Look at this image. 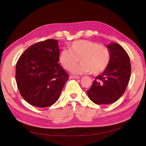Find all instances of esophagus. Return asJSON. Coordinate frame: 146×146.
<instances>
[{"instance_id":"1","label":"esophagus","mask_w":146,"mask_h":146,"mask_svg":"<svg viewBox=\"0 0 146 146\" xmlns=\"http://www.w3.org/2000/svg\"><path fill=\"white\" fill-rule=\"evenodd\" d=\"M80 77L78 76V75H71L70 76V79H79Z\"/></svg>"}]
</instances>
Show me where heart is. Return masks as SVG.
I'll use <instances>...</instances> for the list:
<instances>
[{
	"instance_id": "heart-1",
	"label": "heart",
	"mask_w": 146,
	"mask_h": 146,
	"mask_svg": "<svg viewBox=\"0 0 146 146\" xmlns=\"http://www.w3.org/2000/svg\"><path fill=\"white\" fill-rule=\"evenodd\" d=\"M69 50H63L59 55L60 63L67 71H71L79 60L81 63L75 68L76 73L91 71L99 74L108 67L111 59L110 50L107 46L88 40H75Z\"/></svg>"
}]
</instances>
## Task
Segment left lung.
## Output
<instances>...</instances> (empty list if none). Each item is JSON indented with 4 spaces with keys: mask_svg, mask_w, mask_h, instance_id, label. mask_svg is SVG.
Segmentation results:
<instances>
[{
    "mask_svg": "<svg viewBox=\"0 0 146 146\" xmlns=\"http://www.w3.org/2000/svg\"><path fill=\"white\" fill-rule=\"evenodd\" d=\"M111 59L108 67L93 81L87 91L89 99L98 105L110 104L122 96L131 76V64L129 55L119 44L108 45Z\"/></svg>",
    "mask_w": 146,
    "mask_h": 146,
    "instance_id": "left-lung-1",
    "label": "left lung"
}]
</instances>
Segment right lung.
<instances>
[{
    "label": "right lung",
    "instance_id": "right-lung-1",
    "mask_svg": "<svg viewBox=\"0 0 146 146\" xmlns=\"http://www.w3.org/2000/svg\"><path fill=\"white\" fill-rule=\"evenodd\" d=\"M56 39L38 42L27 48L16 65V81L21 96L37 108L53 105L69 75L61 65Z\"/></svg>",
    "mask_w": 146,
    "mask_h": 146
}]
</instances>
